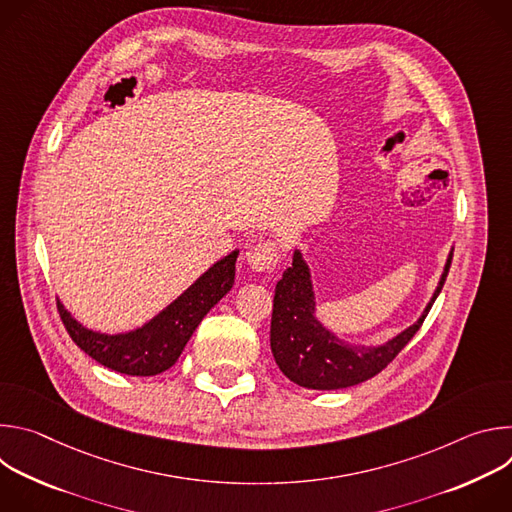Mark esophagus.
<instances>
[{"instance_id":"34e87169","label":"esophagus","mask_w":512,"mask_h":512,"mask_svg":"<svg viewBox=\"0 0 512 512\" xmlns=\"http://www.w3.org/2000/svg\"><path fill=\"white\" fill-rule=\"evenodd\" d=\"M245 259H247V263L253 271L265 273V271H271L277 265L279 253H277V247L273 243L265 241V243H257V245L249 247L247 253H245Z\"/></svg>"}]
</instances>
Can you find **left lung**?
<instances>
[{
  "label": "left lung",
  "instance_id": "1",
  "mask_svg": "<svg viewBox=\"0 0 512 512\" xmlns=\"http://www.w3.org/2000/svg\"><path fill=\"white\" fill-rule=\"evenodd\" d=\"M454 247L421 316L383 344H352L326 328L318 318L314 279L300 247L291 267L275 285L271 316V352L279 371L300 387L316 391L346 389L381 373L421 328L435 298L440 296L452 265Z\"/></svg>",
  "mask_w": 512,
  "mask_h": 512
}]
</instances>
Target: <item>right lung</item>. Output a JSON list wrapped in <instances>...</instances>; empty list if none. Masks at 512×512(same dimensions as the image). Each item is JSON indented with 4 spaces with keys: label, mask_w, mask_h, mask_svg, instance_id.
I'll return each instance as SVG.
<instances>
[{
    "label": "right lung",
    "mask_w": 512,
    "mask_h": 512,
    "mask_svg": "<svg viewBox=\"0 0 512 512\" xmlns=\"http://www.w3.org/2000/svg\"><path fill=\"white\" fill-rule=\"evenodd\" d=\"M237 257L239 249L218 259L162 312L127 332L93 330L72 316L60 300L58 312L70 338L103 367L131 377H154L174 367L202 318L229 294Z\"/></svg>",
    "instance_id": "obj_1"
}]
</instances>
